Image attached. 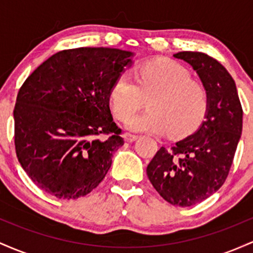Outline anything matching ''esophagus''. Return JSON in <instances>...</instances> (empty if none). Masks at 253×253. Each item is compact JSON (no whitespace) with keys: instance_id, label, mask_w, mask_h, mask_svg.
Wrapping results in <instances>:
<instances>
[{"instance_id":"esophagus-1","label":"esophagus","mask_w":253,"mask_h":253,"mask_svg":"<svg viewBox=\"0 0 253 253\" xmlns=\"http://www.w3.org/2000/svg\"><path fill=\"white\" fill-rule=\"evenodd\" d=\"M124 139L127 141V143H133V141H135L136 139H138V135L130 134V133H125Z\"/></svg>"}]
</instances>
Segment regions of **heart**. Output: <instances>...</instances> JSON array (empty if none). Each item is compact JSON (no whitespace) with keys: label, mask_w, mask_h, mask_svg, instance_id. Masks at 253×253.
<instances>
[{"label":"heart","mask_w":253,"mask_h":253,"mask_svg":"<svg viewBox=\"0 0 253 253\" xmlns=\"http://www.w3.org/2000/svg\"><path fill=\"white\" fill-rule=\"evenodd\" d=\"M136 83L121 74L110 89L114 117L126 121L141 108L144 98L152 97L150 112L127 121L133 132L164 133L183 138L199 128L210 106L206 86L191 80L189 70L171 59L145 64L136 72Z\"/></svg>","instance_id":"b5f03b06"}]
</instances>
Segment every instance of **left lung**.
<instances>
[{"label":"left lung","mask_w":253,"mask_h":253,"mask_svg":"<svg viewBox=\"0 0 253 253\" xmlns=\"http://www.w3.org/2000/svg\"><path fill=\"white\" fill-rule=\"evenodd\" d=\"M173 57L197 72L210 106L200 128L173 146H162L146 172L165 201L190 207L213 195L227 178L242 135L243 108L233 78L216 59L190 51Z\"/></svg>","instance_id":"1"}]
</instances>
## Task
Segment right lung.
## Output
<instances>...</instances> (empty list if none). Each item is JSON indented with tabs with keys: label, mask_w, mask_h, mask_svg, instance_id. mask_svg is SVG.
Here are the masks:
<instances>
[{
	"label": "right lung",
	"mask_w": 253,
	"mask_h": 253,
	"mask_svg": "<svg viewBox=\"0 0 253 253\" xmlns=\"http://www.w3.org/2000/svg\"><path fill=\"white\" fill-rule=\"evenodd\" d=\"M133 53L119 48L63 50L25 81L14 108L16 157L40 189L58 199L85 196L124 145L110 89Z\"/></svg>",
	"instance_id": "add662e5"
}]
</instances>
